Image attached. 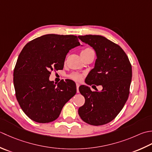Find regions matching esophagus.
I'll use <instances>...</instances> for the list:
<instances>
[{"instance_id": "34e87169", "label": "esophagus", "mask_w": 152, "mask_h": 152, "mask_svg": "<svg viewBox=\"0 0 152 152\" xmlns=\"http://www.w3.org/2000/svg\"><path fill=\"white\" fill-rule=\"evenodd\" d=\"M80 85L79 84V83H76V86H77V93H79V87Z\"/></svg>"}]
</instances>
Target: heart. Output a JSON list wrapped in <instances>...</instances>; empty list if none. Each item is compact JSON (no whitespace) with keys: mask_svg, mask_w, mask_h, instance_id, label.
<instances>
[{"mask_svg":"<svg viewBox=\"0 0 152 152\" xmlns=\"http://www.w3.org/2000/svg\"><path fill=\"white\" fill-rule=\"evenodd\" d=\"M88 53H94V50L91 47H87V48H85V49H83V50L81 51V52H80V54H88ZM69 77L74 80H76V81H80V80L83 79V75L82 73L74 72V73H71L69 75Z\"/></svg>","mask_w":152,"mask_h":152,"instance_id":"1","label":"heart"}]
</instances>
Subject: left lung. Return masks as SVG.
Returning a JSON list of instances; mask_svg holds the SVG:
<instances>
[{"label": "left lung", "mask_w": 152, "mask_h": 152, "mask_svg": "<svg viewBox=\"0 0 152 152\" xmlns=\"http://www.w3.org/2000/svg\"><path fill=\"white\" fill-rule=\"evenodd\" d=\"M83 42L94 49L95 66L86 77L88 85H102L101 91H92L82 85L79 92L85 98L79 108L83 121L91 125H103L118 115L127 100L132 79L129 58L120 46L101 35L79 36Z\"/></svg>", "instance_id": "obj_1"}]
</instances>
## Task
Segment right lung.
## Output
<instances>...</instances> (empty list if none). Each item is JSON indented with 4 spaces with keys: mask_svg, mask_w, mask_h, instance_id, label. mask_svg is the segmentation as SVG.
Instances as JSON below:
<instances>
[{
    "mask_svg": "<svg viewBox=\"0 0 152 152\" xmlns=\"http://www.w3.org/2000/svg\"><path fill=\"white\" fill-rule=\"evenodd\" d=\"M79 45L75 35L48 34L31 41L20 52L14 70L15 96L21 110L34 121L56 120L76 94L73 80H63L56 85L49 77L52 71L63 69L67 54Z\"/></svg>",
    "mask_w": 152,
    "mask_h": 152,
    "instance_id": "add662e5",
    "label": "right lung"
}]
</instances>
